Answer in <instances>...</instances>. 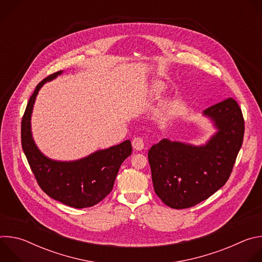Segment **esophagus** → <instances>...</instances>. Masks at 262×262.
Masks as SVG:
<instances>
[{
    "label": "esophagus",
    "mask_w": 262,
    "mask_h": 262,
    "mask_svg": "<svg viewBox=\"0 0 262 262\" xmlns=\"http://www.w3.org/2000/svg\"><path fill=\"white\" fill-rule=\"evenodd\" d=\"M132 144H133V147L136 149V150L140 151L144 148V140L141 137L134 138L133 141H132Z\"/></svg>",
    "instance_id": "1"
}]
</instances>
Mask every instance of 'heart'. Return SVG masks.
I'll return each mask as SVG.
<instances>
[{"label": "heart", "instance_id": "1", "mask_svg": "<svg viewBox=\"0 0 262 262\" xmlns=\"http://www.w3.org/2000/svg\"><path fill=\"white\" fill-rule=\"evenodd\" d=\"M165 90H166L165 84L161 81H156L150 85V87L148 88L147 94H148L149 98L154 99V98L160 97L165 92ZM174 107H175V105L173 103H167L163 107V113L165 115H170L172 112L174 111Z\"/></svg>", "mask_w": 262, "mask_h": 262}]
</instances>
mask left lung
Here are the masks:
<instances>
[{
  "instance_id": "1",
  "label": "left lung",
  "mask_w": 262,
  "mask_h": 262,
  "mask_svg": "<svg viewBox=\"0 0 262 262\" xmlns=\"http://www.w3.org/2000/svg\"><path fill=\"white\" fill-rule=\"evenodd\" d=\"M202 114L216 129L205 144L163 139L148 151L155 192L171 208L192 207L220 190L243 144L245 121L233 98L211 104Z\"/></svg>"
}]
</instances>
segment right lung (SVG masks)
<instances>
[{
    "mask_svg": "<svg viewBox=\"0 0 262 262\" xmlns=\"http://www.w3.org/2000/svg\"><path fill=\"white\" fill-rule=\"evenodd\" d=\"M62 72L51 74L36 86L21 120V146L37 182L47 195L74 208L91 207L113 189L121 164L132 155V144L126 140L69 162L52 160L39 150L31 129L33 106L41 87Z\"/></svg>",
    "mask_w": 262,
    "mask_h": 262,
    "instance_id": "add662e5",
    "label": "right lung"
}]
</instances>
